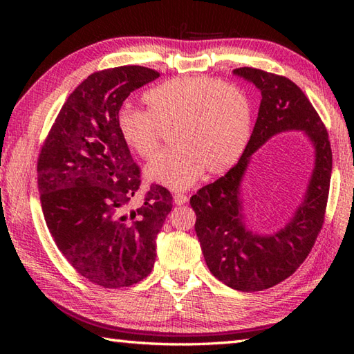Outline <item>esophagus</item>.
I'll return each instance as SVG.
<instances>
[{
  "mask_svg": "<svg viewBox=\"0 0 354 354\" xmlns=\"http://www.w3.org/2000/svg\"><path fill=\"white\" fill-rule=\"evenodd\" d=\"M173 201H175L176 205H184L189 202V198H187V194H183V193H175L173 194Z\"/></svg>",
  "mask_w": 354,
  "mask_h": 354,
  "instance_id": "obj_1",
  "label": "esophagus"
}]
</instances>
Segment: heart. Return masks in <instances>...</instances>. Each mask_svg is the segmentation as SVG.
<instances>
[{"mask_svg": "<svg viewBox=\"0 0 354 354\" xmlns=\"http://www.w3.org/2000/svg\"><path fill=\"white\" fill-rule=\"evenodd\" d=\"M147 111L124 106L117 129L133 153L152 156L161 131L173 127L170 150L146 165L149 181L185 190L207 169L228 170L242 156L251 137L252 104L243 88L205 76L170 79L145 94Z\"/></svg>", "mask_w": 354, "mask_h": 354, "instance_id": "b5f03b06", "label": "heart"}]
</instances>
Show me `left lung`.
Segmentation results:
<instances>
[{
	"instance_id": "left-lung-1",
	"label": "left lung",
	"mask_w": 354,
	"mask_h": 354,
	"mask_svg": "<svg viewBox=\"0 0 354 354\" xmlns=\"http://www.w3.org/2000/svg\"><path fill=\"white\" fill-rule=\"evenodd\" d=\"M234 74L261 93L257 122L239 162L193 194L190 205L196 213L194 231L209 272L232 289L257 292L290 277L312 251L326 217L332 147L318 112L292 80L251 66L236 68ZM286 130H304L310 137L315 169L294 219L274 235H255L243 221L239 184L254 150Z\"/></svg>"
}]
</instances>
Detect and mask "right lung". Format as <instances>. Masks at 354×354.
Returning <instances> with one entry per match:
<instances>
[{
  "label": "right lung",
  "instance_id": "add662e5",
  "mask_svg": "<svg viewBox=\"0 0 354 354\" xmlns=\"http://www.w3.org/2000/svg\"><path fill=\"white\" fill-rule=\"evenodd\" d=\"M160 77L140 65L93 73L74 89L37 158V189L53 239L77 272L117 289L152 272L155 239L171 209V194L152 184L131 209L141 170L117 129L135 89Z\"/></svg>",
  "mask_w": 354,
  "mask_h": 354
}]
</instances>
